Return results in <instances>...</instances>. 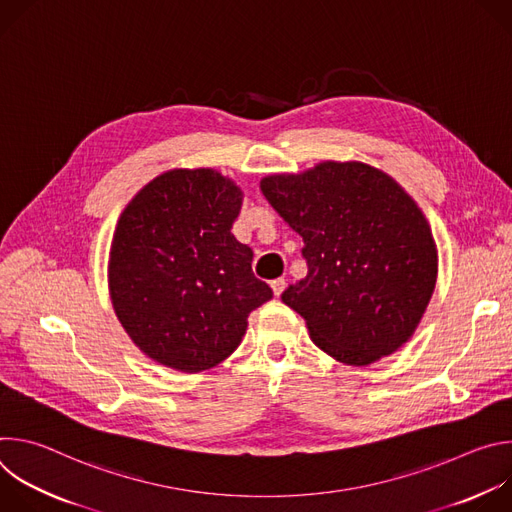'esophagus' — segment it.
Here are the masks:
<instances>
[{"label": "esophagus", "mask_w": 512, "mask_h": 512, "mask_svg": "<svg viewBox=\"0 0 512 512\" xmlns=\"http://www.w3.org/2000/svg\"><path fill=\"white\" fill-rule=\"evenodd\" d=\"M271 289H273V296L279 298V296L283 294V289H285V279H283V277L273 279V281H271Z\"/></svg>", "instance_id": "1"}]
</instances>
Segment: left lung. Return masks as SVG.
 Listing matches in <instances>:
<instances>
[{"mask_svg":"<svg viewBox=\"0 0 512 512\" xmlns=\"http://www.w3.org/2000/svg\"><path fill=\"white\" fill-rule=\"evenodd\" d=\"M261 192L304 239L308 275L281 300L306 320L314 344L354 367L403 346L437 277L431 229L413 198L360 162L267 176Z\"/></svg>","mask_w":512,"mask_h":512,"instance_id":"1","label":"left lung"}]
</instances>
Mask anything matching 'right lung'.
<instances>
[{"instance_id":"right-lung-1","label":"right lung","mask_w":512,"mask_h":512,"mask_svg":"<svg viewBox=\"0 0 512 512\" xmlns=\"http://www.w3.org/2000/svg\"><path fill=\"white\" fill-rule=\"evenodd\" d=\"M241 188L214 170H170L121 212L111 243L115 314L152 360L182 373L216 367L241 344L249 314L273 298L231 233Z\"/></svg>"}]
</instances>
